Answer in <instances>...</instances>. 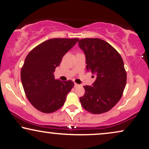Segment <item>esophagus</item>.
<instances>
[{
    "label": "esophagus",
    "instance_id": "esophagus-1",
    "mask_svg": "<svg viewBox=\"0 0 149 149\" xmlns=\"http://www.w3.org/2000/svg\"><path fill=\"white\" fill-rule=\"evenodd\" d=\"M79 86V84H76V83H74V87H78Z\"/></svg>",
    "mask_w": 149,
    "mask_h": 149
}]
</instances>
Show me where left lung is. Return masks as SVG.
Masks as SVG:
<instances>
[{"mask_svg":"<svg viewBox=\"0 0 149 149\" xmlns=\"http://www.w3.org/2000/svg\"><path fill=\"white\" fill-rule=\"evenodd\" d=\"M78 43L85 54L86 70L96 75L93 86H84L86 92L80 102L90 113H106L116 105L125 88L124 61L116 49L100 38H84Z\"/></svg>","mask_w":149,"mask_h":149,"instance_id":"8db88e82","label":"left lung"}]
</instances>
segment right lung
<instances>
[{
	"label": "right lung",
	"instance_id": "1",
	"mask_svg": "<svg viewBox=\"0 0 149 149\" xmlns=\"http://www.w3.org/2000/svg\"><path fill=\"white\" fill-rule=\"evenodd\" d=\"M79 38H52L39 44L25 58L21 72L27 98L38 111L51 113L61 108L74 82L55 79L54 72Z\"/></svg>",
	"mask_w": 149,
	"mask_h": 149
}]
</instances>
